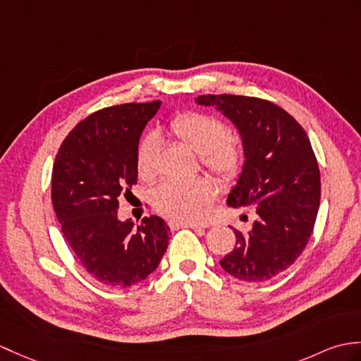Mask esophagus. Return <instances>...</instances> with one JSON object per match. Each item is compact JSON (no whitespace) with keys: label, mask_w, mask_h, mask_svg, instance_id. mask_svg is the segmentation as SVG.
Returning <instances> with one entry per match:
<instances>
[{"label":"esophagus","mask_w":361,"mask_h":361,"mask_svg":"<svg viewBox=\"0 0 361 361\" xmlns=\"http://www.w3.org/2000/svg\"><path fill=\"white\" fill-rule=\"evenodd\" d=\"M169 226H171V228H190V229H203V228H204V226H201V224L188 223V221H181V223H178V221H171Z\"/></svg>","instance_id":"34e87169"}]
</instances>
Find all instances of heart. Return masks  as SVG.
Instances as JSON below:
<instances>
[{
    "instance_id": "1",
    "label": "heart",
    "mask_w": 361,
    "mask_h": 361,
    "mask_svg": "<svg viewBox=\"0 0 361 361\" xmlns=\"http://www.w3.org/2000/svg\"><path fill=\"white\" fill-rule=\"evenodd\" d=\"M169 130L181 142L201 155L204 166L223 180L237 177L243 164V150L229 137L226 126L212 115L189 112L171 121ZM161 142L154 133L140 141L137 171L142 180L154 178L158 171ZM215 184L209 180L164 181L154 192L152 203L158 212L173 220H198L215 197Z\"/></svg>"
}]
</instances>
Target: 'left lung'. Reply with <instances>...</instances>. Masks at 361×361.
<instances>
[{
  "instance_id": "obj_1",
  "label": "left lung",
  "mask_w": 361,
  "mask_h": 361,
  "mask_svg": "<svg viewBox=\"0 0 361 361\" xmlns=\"http://www.w3.org/2000/svg\"><path fill=\"white\" fill-rule=\"evenodd\" d=\"M240 135L243 166L226 203L252 207L247 232L235 229L237 246L220 266L243 281L274 279L303 252L320 206V171L303 128L274 103L254 97L201 95Z\"/></svg>"
}]
</instances>
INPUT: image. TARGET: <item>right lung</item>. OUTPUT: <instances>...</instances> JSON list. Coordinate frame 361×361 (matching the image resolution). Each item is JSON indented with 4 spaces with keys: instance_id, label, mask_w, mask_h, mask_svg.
<instances>
[{
    "instance_id": "obj_1",
    "label": "right lung",
    "mask_w": 361,
    "mask_h": 361,
    "mask_svg": "<svg viewBox=\"0 0 361 361\" xmlns=\"http://www.w3.org/2000/svg\"><path fill=\"white\" fill-rule=\"evenodd\" d=\"M161 102L106 107L63 141L52 171V203L66 241L95 280L129 288L161 262L171 229L161 216L118 219V198L137 184V150Z\"/></svg>"
}]
</instances>
